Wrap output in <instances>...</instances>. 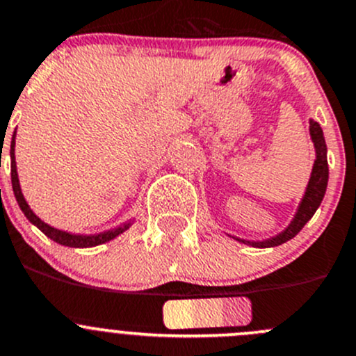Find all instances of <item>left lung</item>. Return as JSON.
<instances>
[{
    "mask_svg": "<svg viewBox=\"0 0 356 356\" xmlns=\"http://www.w3.org/2000/svg\"><path fill=\"white\" fill-rule=\"evenodd\" d=\"M309 135H311V140L314 145V165L313 170H311V177H309L307 188L304 191V197H302L300 204H298L297 212H295L293 219L290 221L286 228L283 232H279L277 235L270 238H265V241H245V238L234 237L235 241L242 242L245 245H253V248H275V245H281L284 242H288L290 238H293L302 228L305 227L309 219L313 218L316 209L320 207L321 200L325 197V191H327L328 184V161H327V144H325L323 129L318 124L314 119H309Z\"/></svg>",
    "mask_w": 356,
    "mask_h": 356,
    "instance_id": "8db88e82",
    "label": "left lung"
}]
</instances>
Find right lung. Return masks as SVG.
Returning a JSON list of instances; mask_svg holds the SVG:
<instances>
[{
	"label": "right lung",
	"mask_w": 356,
	"mask_h": 356,
	"mask_svg": "<svg viewBox=\"0 0 356 356\" xmlns=\"http://www.w3.org/2000/svg\"><path fill=\"white\" fill-rule=\"evenodd\" d=\"M10 159H12V189L19 207H21V211L24 212L26 218L29 219V223L35 225L38 230H42L43 234L51 238V241L58 242V244L61 245H66V248H95V245L105 244V242L112 241V238H115L118 235L124 234V232L133 225V221L129 219V221H126V223L119 225V227L115 228H111V230L99 232V234H89V235L72 234V232H65V230H59V228L51 227V225L42 221V219L31 211L29 204L26 202L24 195H22L21 182H19V174H17V161H15V131H13L12 144H10Z\"/></svg>",
	"instance_id": "obj_1"
}]
</instances>
